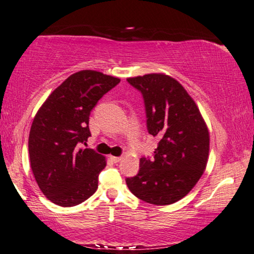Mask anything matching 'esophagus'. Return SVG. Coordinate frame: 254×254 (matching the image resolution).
Segmentation results:
<instances>
[{
    "label": "esophagus",
    "instance_id": "1",
    "mask_svg": "<svg viewBox=\"0 0 254 254\" xmlns=\"http://www.w3.org/2000/svg\"><path fill=\"white\" fill-rule=\"evenodd\" d=\"M110 160H112V161L114 162V163H119L121 160H122V158H121V156H110Z\"/></svg>",
    "mask_w": 254,
    "mask_h": 254
}]
</instances>
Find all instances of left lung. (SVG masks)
<instances>
[{
  "label": "left lung",
  "instance_id": "8db88e82",
  "mask_svg": "<svg viewBox=\"0 0 254 254\" xmlns=\"http://www.w3.org/2000/svg\"><path fill=\"white\" fill-rule=\"evenodd\" d=\"M144 98L147 130L160 139L154 160L140 159L139 173L127 178L135 197L153 205H170L198 183L209 154V132L194 100L164 73L127 78Z\"/></svg>",
  "mask_w": 254,
  "mask_h": 254
}]
</instances>
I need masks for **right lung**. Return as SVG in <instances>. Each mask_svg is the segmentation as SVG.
I'll list each match as a JSON object with an SVG mask.
<instances>
[{
  "mask_svg": "<svg viewBox=\"0 0 254 254\" xmlns=\"http://www.w3.org/2000/svg\"><path fill=\"white\" fill-rule=\"evenodd\" d=\"M120 81L99 71H78L51 93L34 116L28 137L31 168L42 193L56 205L76 206L98 189L106 158L81 145L91 135V110Z\"/></svg>",
  "mask_w": 254,
  "mask_h": 254,
  "instance_id": "add662e5",
  "label": "right lung"
}]
</instances>
